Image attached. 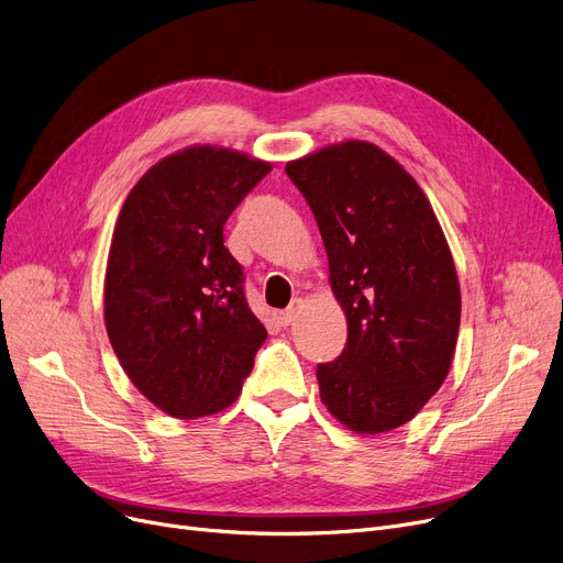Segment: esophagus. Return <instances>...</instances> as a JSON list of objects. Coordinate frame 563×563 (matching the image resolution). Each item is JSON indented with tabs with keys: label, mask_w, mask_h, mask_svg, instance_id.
Masks as SVG:
<instances>
[{
	"label": "esophagus",
	"mask_w": 563,
	"mask_h": 563,
	"mask_svg": "<svg viewBox=\"0 0 563 563\" xmlns=\"http://www.w3.org/2000/svg\"><path fill=\"white\" fill-rule=\"evenodd\" d=\"M303 310V301L301 299H291V303L280 312V323L283 327H289V323H294L297 321V317H299V312Z\"/></svg>",
	"instance_id": "1"
}]
</instances>
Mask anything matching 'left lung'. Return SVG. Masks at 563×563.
Here are the masks:
<instances>
[{
  "mask_svg": "<svg viewBox=\"0 0 563 563\" xmlns=\"http://www.w3.org/2000/svg\"><path fill=\"white\" fill-rule=\"evenodd\" d=\"M317 219L346 346L317 365L319 397L356 433L412 420L448 378L461 323L452 251L420 185L367 141L285 166Z\"/></svg>",
  "mask_w": 563,
  "mask_h": 563,
  "instance_id": "obj_1",
  "label": "left lung"
}]
</instances>
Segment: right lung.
<instances>
[{
	"instance_id": "add662e5",
	"label": "right lung",
	"mask_w": 563,
	"mask_h": 563,
	"mask_svg": "<svg viewBox=\"0 0 563 563\" xmlns=\"http://www.w3.org/2000/svg\"><path fill=\"white\" fill-rule=\"evenodd\" d=\"M269 170L230 147L191 145L147 168L118 214L107 335L136 390L170 418L228 408L266 340L223 225Z\"/></svg>"
}]
</instances>
